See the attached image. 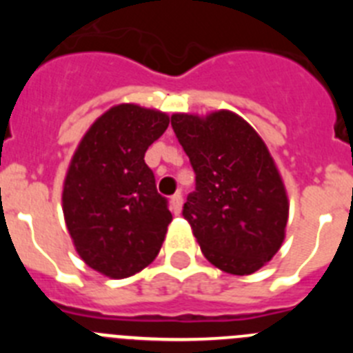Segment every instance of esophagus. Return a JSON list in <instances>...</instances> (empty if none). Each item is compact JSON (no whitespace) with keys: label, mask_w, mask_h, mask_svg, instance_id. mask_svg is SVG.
I'll return each instance as SVG.
<instances>
[{"label":"esophagus","mask_w":353,"mask_h":353,"mask_svg":"<svg viewBox=\"0 0 353 353\" xmlns=\"http://www.w3.org/2000/svg\"><path fill=\"white\" fill-rule=\"evenodd\" d=\"M170 207H171V210L174 212V214H180V210H182V196H180V194L171 196Z\"/></svg>","instance_id":"1"}]
</instances>
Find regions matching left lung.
<instances>
[{
	"instance_id": "8db88e82",
	"label": "left lung",
	"mask_w": 353,
	"mask_h": 353,
	"mask_svg": "<svg viewBox=\"0 0 353 353\" xmlns=\"http://www.w3.org/2000/svg\"><path fill=\"white\" fill-rule=\"evenodd\" d=\"M196 173L183 205L201 252L233 276H249L274 258L286 235L288 194L260 134L233 111L171 114Z\"/></svg>"
}]
</instances>
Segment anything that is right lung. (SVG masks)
I'll list each match as a JSON object with an SVG mask.
<instances>
[{"mask_svg": "<svg viewBox=\"0 0 353 353\" xmlns=\"http://www.w3.org/2000/svg\"><path fill=\"white\" fill-rule=\"evenodd\" d=\"M168 125V113L157 109L113 105L72 155L61 192L65 224L81 260L102 276H134L161 251L173 215L145 152Z\"/></svg>", "mask_w": 353, "mask_h": 353, "instance_id": "obj_1", "label": "right lung"}]
</instances>
